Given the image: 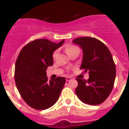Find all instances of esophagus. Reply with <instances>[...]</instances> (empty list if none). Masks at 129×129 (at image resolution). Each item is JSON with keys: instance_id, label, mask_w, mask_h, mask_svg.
Returning <instances> with one entry per match:
<instances>
[{"instance_id": "1", "label": "esophagus", "mask_w": 129, "mask_h": 129, "mask_svg": "<svg viewBox=\"0 0 129 129\" xmlns=\"http://www.w3.org/2000/svg\"><path fill=\"white\" fill-rule=\"evenodd\" d=\"M72 79V78L71 77H66V80L67 81H70Z\"/></svg>"}]
</instances>
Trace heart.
Segmentation results:
<instances>
[{"instance_id": "b5f03b06", "label": "heart", "mask_w": 129, "mask_h": 129, "mask_svg": "<svg viewBox=\"0 0 129 129\" xmlns=\"http://www.w3.org/2000/svg\"><path fill=\"white\" fill-rule=\"evenodd\" d=\"M76 50H79L77 46H74V45H72V44H70V45H68L67 46H66L65 48V51L67 52V53L68 55L70 54L72 52H74ZM57 53V51H55L53 53V58H55L56 57Z\"/></svg>"}]
</instances>
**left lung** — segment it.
Returning <instances> with one entry per match:
<instances>
[{"mask_svg": "<svg viewBox=\"0 0 129 129\" xmlns=\"http://www.w3.org/2000/svg\"><path fill=\"white\" fill-rule=\"evenodd\" d=\"M73 43L83 51L80 69L89 73L87 81L76 78V94L86 104H101L110 95L116 78V65L111 53L104 43L94 37H79Z\"/></svg>", "mask_w": 129, "mask_h": 129, "instance_id": "obj_1", "label": "left lung"}]
</instances>
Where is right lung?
Instances as JSON below:
<instances>
[{
  "label": "right lung",
  "instance_id": "add662e5",
  "mask_svg": "<svg viewBox=\"0 0 129 129\" xmlns=\"http://www.w3.org/2000/svg\"><path fill=\"white\" fill-rule=\"evenodd\" d=\"M64 40L54 43L46 39H35L19 53L15 67V81L20 95L29 107L45 110L56 103L65 84L63 77L49 80L46 68L53 65V52Z\"/></svg>",
  "mask_w": 129,
  "mask_h": 129
}]
</instances>
